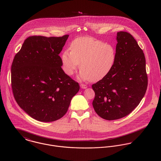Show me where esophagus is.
<instances>
[{
    "mask_svg": "<svg viewBox=\"0 0 161 161\" xmlns=\"http://www.w3.org/2000/svg\"><path fill=\"white\" fill-rule=\"evenodd\" d=\"M80 87H81V89H85L87 88V86L86 85H85V84H80Z\"/></svg>",
    "mask_w": 161,
    "mask_h": 161,
    "instance_id": "obj_1",
    "label": "esophagus"
}]
</instances>
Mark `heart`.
Listing matches in <instances>:
<instances>
[{
    "label": "heart",
    "instance_id": "obj_1",
    "mask_svg": "<svg viewBox=\"0 0 161 161\" xmlns=\"http://www.w3.org/2000/svg\"><path fill=\"white\" fill-rule=\"evenodd\" d=\"M70 49L61 55L63 69L69 75L80 64V78L95 82L104 78L114 66L115 49L110 44L90 37H80L72 42Z\"/></svg>",
    "mask_w": 161,
    "mask_h": 161
}]
</instances>
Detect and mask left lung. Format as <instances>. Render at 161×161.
Returning a JSON list of instances; mask_svg holds the SVG:
<instances>
[{"mask_svg": "<svg viewBox=\"0 0 161 161\" xmlns=\"http://www.w3.org/2000/svg\"><path fill=\"white\" fill-rule=\"evenodd\" d=\"M115 64L110 72L92 85L93 107L101 118L114 120L129 115L146 92L147 76L142 50L126 31L116 35Z\"/></svg>", "mask_w": 161, "mask_h": 161, "instance_id": "1", "label": "left lung"}]
</instances>
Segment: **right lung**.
<instances>
[{
	"label": "right lung",
	"instance_id": "right-lung-1",
	"mask_svg": "<svg viewBox=\"0 0 161 161\" xmlns=\"http://www.w3.org/2000/svg\"><path fill=\"white\" fill-rule=\"evenodd\" d=\"M69 35L27 38L14 57L11 83L14 98L31 118L51 122L65 115L79 85L61 68L59 56Z\"/></svg>",
	"mask_w": 161,
	"mask_h": 161
}]
</instances>
